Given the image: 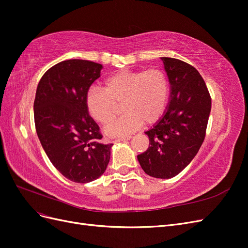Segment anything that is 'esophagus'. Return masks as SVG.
I'll use <instances>...</instances> for the list:
<instances>
[{
    "instance_id": "34e87169",
    "label": "esophagus",
    "mask_w": 248,
    "mask_h": 248,
    "mask_svg": "<svg viewBox=\"0 0 248 248\" xmlns=\"http://www.w3.org/2000/svg\"><path fill=\"white\" fill-rule=\"evenodd\" d=\"M131 139V136H128V137H124V138H120V139H117L114 140V142H120V141H124V140H128Z\"/></svg>"
}]
</instances>
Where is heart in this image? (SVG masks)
I'll list each match as a JSON object with an SVG mask.
<instances>
[{
  "label": "heart",
  "instance_id": "heart-1",
  "mask_svg": "<svg viewBox=\"0 0 248 248\" xmlns=\"http://www.w3.org/2000/svg\"><path fill=\"white\" fill-rule=\"evenodd\" d=\"M170 99V81L158 68L122 70L104 80V89L91 87L86 96L88 112L107 125L115 117L117 103L125 114L106 129L109 137H127L144 124H154L164 115Z\"/></svg>",
  "mask_w": 248,
  "mask_h": 248
}]
</instances>
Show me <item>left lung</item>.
<instances>
[{
	"label": "left lung",
	"mask_w": 248,
	"mask_h": 248,
	"mask_svg": "<svg viewBox=\"0 0 248 248\" xmlns=\"http://www.w3.org/2000/svg\"><path fill=\"white\" fill-rule=\"evenodd\" d=\"M170 84L166 112L151 129L147 151L138 160L147 175L170 179L182 171L205 140L211 111L205 80L193 66L174 58H160Z\"/></svg>",
	"instance_id": "obj_1"
}]
</instances>
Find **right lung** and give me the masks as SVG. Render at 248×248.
Segmentation results:
<instances>
[{"mask_svg":"<svg viewBox=\"0 0 248 248\" xmlns=\"http://www.w3.org/2000/svg\"><path fill=\"white\" fill-rule=\"evenodd\" d=\"M102 65L71 59L41 78L34 101L37 136L50 162L67 179L88 183L107 170L112 144H102L99 126L89 115L86 96Z\"/></svg>","mask_w":248,"mask_h":248,"instance_id":"add662e5","label":"right lung"}]
</instances>
